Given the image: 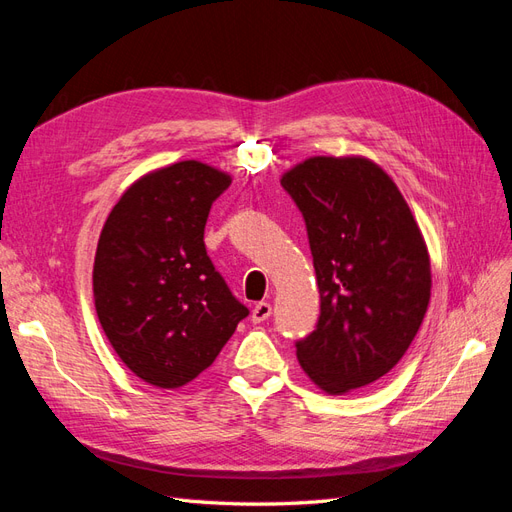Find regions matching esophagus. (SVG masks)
Masks as SVG:
<instances>
[{"instance_id": "1", "label": "esophagus", "mask_w": 512, "mask_h": 512, "mask_svg": "<svg viewBox=\"0 0 512 512\" xmlns=\"http://www.w3.org/2000/svg\"><path fill=\"white\" fill-rule=\"evenodd\" d=\"M269 316H271V303L260 301V303L254 305V309H252V322H254V324L265 322Z\"/></svg>"}]
</instances>
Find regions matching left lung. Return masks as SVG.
<instances>
[{
    "label": "left lung",
    "instance_id": "obj_1",
    "mask_svg": "<svg viewBox=\"0 0 512 512\" xmlns=\"http://www.w3.org/2000/svg\"><path fill=\"white\" fill-rule=\"evenodd\" d=\"M299 207L320 290L297 359L322 391L361 389L399 363L425 318L429 254L408 203L365 158H309L282 177Z\"/></svg>",
    "mask_w": 512,
    "mask_h": 512
}]
</instances>
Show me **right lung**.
Returning <instances> with one entry per match:
<instances>
[{"instance_id": "obj_1", "label": "right lung", "mask_w": 512, "mask_h": 512, "mask_svg": "<svg viewBox=\"0 0 512 512\" xmlns=\"http://www.w3.org/2000/svg\"><path fill=\"white\" fill-rule=\"evenodd\" d=\"M230 177L185 160L138 179L102 228L94 262L96 312L134 374L179 389L205 371L250 314L205 247L211 205Z\"/></svg>"}]
</instances>
